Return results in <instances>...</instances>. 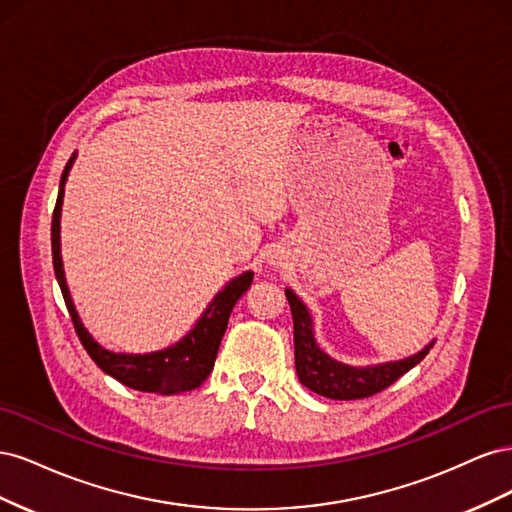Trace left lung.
Wrapping results in <instances>:
<instances>
[{"mask_svg": "<svg viewBox=\"0 0 512 512\" xmlns=\"http://www.w3.org/2000/svg\"><path fill=\"white\" fill-rule=\"evenodd\" d=\"M286 299L290 303L294 322V365L303 386L329 399H363L371 397L421 363L433 342L418 354L408 356L404 361H391L369 367H352L339 363L324 352L314 337V322L309 316L305 303L286 288Z\"/></svg>", "mask_w": 512, "mask_h": 512, "instance_id": "8db88e82", "label": "left lung"}]
</instances>
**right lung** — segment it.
Masks as SVG:
<instances>
[{
    "label": "right lung",
    "instance_id": "obj_1",
    "mask_svg": "<svg viewBox=\"0 0 512 512\" xmlns=\"http://www.w3.org/2000/svg\"><path fill=\"white\" fill-rule=\"evenodd\" d=\"M74 158H76V153H72V158L66 164L64 173H61L59 194H57L53 222H51V245H53L55 277L59 282L61 294H64V301H66V307L70 312V318L74 322L76 335H79L87 354L94 359V363L104 371V374L113 376L115 380L130 386V389H134V391L175 395V393H185V391L196 389V386L203 384L207 380V376L211 374L215 356H218L222 337L228 327V318H230L232 307H235L241 294L252 286L254 273L245 271L243 275L228 282L224 286V290L215 294V299L209 303L205 314L198 318L194 329L173 346H168L158 352H149V354H126V352H111V350L102 348L96 339L89 335L79 314H76V307L72 303L70 290L66 284L64 262H61L59 220H61V205H64V185H66Z\"/></svg>",
    "mask_w": 512,
    "mask_h": 512
}]
</instances>
